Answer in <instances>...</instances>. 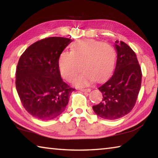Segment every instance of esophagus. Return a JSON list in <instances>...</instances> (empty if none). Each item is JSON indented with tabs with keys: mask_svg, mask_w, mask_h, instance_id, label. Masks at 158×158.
I'll use <instances>...</instances> for the list:
<instances>
[{
	"mask_svg": "<svg viewBox=\"0 0 158 158\" xmlns=\"http://www.w3.org/2000/svg\"><path fill=\"white\" fill-rule=\"evenodd\" d=\"M79 90L82 92H90V89H79Z\"/></svg>",
	"mask_w": 158,
	"mask_h": 158,
	"instance_id": "esophagus-1",
	"label": "esophagus"
}]
</instances>
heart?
Returning a JSON list of instances; mask_svg holds the SVG:
<instances>
[{
	"instance_id": "heart-1",
	"label": "heart",
	"mask_w": 158,
	"mask_h": 158,
	"mask_svg": "<svg viewBox=\"0 0 158 158\" xmlns=\"http://www.w3.org/2000/svg\"><path fill=\"white\" fill-rule=\"evenodd\" d=\"M116 58V50L111 44L93 39H80L72 44L71 52L60 53L58 66L61 75L68 81L81 68L84 69L74 81L76 85L83 86L93 80L100 82L110 76Z\"/></svg>"
}]
</instances>
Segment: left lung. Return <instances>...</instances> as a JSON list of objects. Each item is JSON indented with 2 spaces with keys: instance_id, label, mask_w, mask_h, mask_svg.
Returning a JSON list of instances; mask_svg holds the SVG:
<instances>
[{
  "instance_id": "obj_1",
  "label": "left lung",
  "mask_w": 158,
  "mask_h": 158,
  "mask_svg": "<svg viewBox=\"0 0 158 158\" xmlns=\"http://www.w3.org/2000/svg\"><path fill=\"white\" fill-rule=\"evenodd\" d=\"M115 47L118 54L114 73L98 88L102 93V100L93 106L95 113L106 120L118 119L132 110L142 78L135 52L123 41L116 40Z\"/></svg>"
}]
</instances>
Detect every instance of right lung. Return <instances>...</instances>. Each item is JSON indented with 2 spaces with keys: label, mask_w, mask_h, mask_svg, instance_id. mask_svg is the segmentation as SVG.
<instances>
[{
  "label": "right lung",
  "mask_w": 158,
  "mask_h": 158,
  "mask_svg": "<svg viewBox=\"0 0 158 158\" xmlns=\"http://www.w3.org/2000/svg\"><path fill=\"white\" fill-rule=\"evenodd\" d=\"M73 41L51 37L35 42L20 56L16 71V89L29 114L49 121L63 113L74 89L61 79L58 60Z\"/></svg>",
  "instance_id": "obj_1"
}]
</instances>
